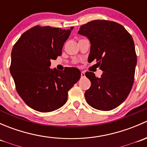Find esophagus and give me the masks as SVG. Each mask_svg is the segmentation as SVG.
<instances>
[{
  "mask_svg": "<svg viewBox=\"0 0 147 147\" xmlns=\"http://www.w3.org/2000/svg\"><path fill=\"white\" fill-rule=\"evenodd\" d=\"M81 77H82V78H84V77H85V73H84V72H81Z\"/></svg>",
  "mask_w": 147,
  "mask_h": 147,
  "instance_id": "34e87169",
  "label": "esophagus"
}]
</instances>
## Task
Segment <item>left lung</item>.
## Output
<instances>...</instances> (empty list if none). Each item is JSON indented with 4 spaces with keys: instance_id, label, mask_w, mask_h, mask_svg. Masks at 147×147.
<instances>
[{
    "instance_id": "left-lung-1",
    "label": "left lung",
    "mask_w": 147,
    "mask_h": 147,
    "mask_svg": "<svg viewBox=\"0 0 147 147\" xmlns=\"http://www.w3.org/2000/svg\"><path fill=\"white\" fill-rule=\"evenodd\" d=\"M78 33L90 41L88 61L96 60L103 71L100 78L85 73L91 82L86 101L94 109L112 110L127 99L134 84L137 54L132 37L121 25L105 20L82 25Z\"/></svg>"
}]
</instances>
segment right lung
<instances>
[{
    "instance_id": "right-lung-1",
    "label": "right lung",
    "mask_w": 147,
    "mask_h": 147,
    "mask_svg": "<svg viewBox=\"0 0 147 147\" xmlns=\"http://www.w3.org/2000/svg\"><path fill=\"white\" fill-rule=\"evenodd\" d=\"M72 29L34 26L13 46L10 74L20 97L35 110L49 112L63 107L68 91L80 78L77 68L67 67L63 72L50 68V60L62 55Z\"/></svg>"
}]
</instances>
